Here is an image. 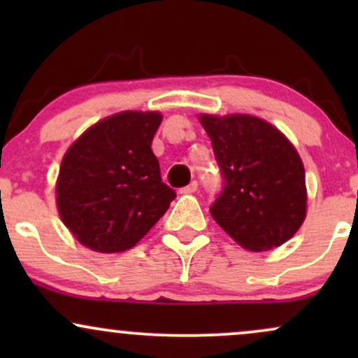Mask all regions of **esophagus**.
<instances>
[{
    "instance_id": "obj_1",
    "label": "esophagus",
    "mask_w": 358,
    "mask_h": 358,
    "mask_svg": "<svg viewBox=\"0 0 358 358\" xmlns=\"http://www.w3.org/2000/svg\"><path fill=\"white\" fill-rule=\"evenodd\" d=\"M196 188H199V183L192 182L190 185H187V187L180 188V193H195Z\"/></svg>"
}]
</instances>
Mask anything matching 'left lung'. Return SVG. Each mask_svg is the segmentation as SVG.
I'll return each instance as SVG.
<instances>
[{"mask_svg": "<svg viewBox=\"0 0 358 358\" xmlns=\"http://www.w3.org/2000/svg\"><path fill=\"white\" fill-rule=\"evenodd\" d=\"M200 122L224 180L210 205L213 220L244 249L285 244L306 215L305 168L298 151L281 131L248 114H202Z\"/></svg>", "mask_w": 358, "mask_h": 358, "instance_id": "obj_1", "label": "left lung"}]
</instances>
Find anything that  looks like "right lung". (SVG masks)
Listing matches in <instances>:
<instances>
[{
	"label": "right lung",
	"mask_w": 358,
	"mask_h": 358,
	"mask_svg": "<svg viewBox=\"0 0 358 358\" xmlns=\"http://www.w3.org/2000/svg\"><path fill=\"white\" fill-rule=\"evenodd\" d=\"M159 122V113L114 114L89 127L65 153L57 205L85 248L108 254L134 248L175 200L151 151Z\"/></svg>",
	"instance_id": "obj_1"
}]
</instances>
